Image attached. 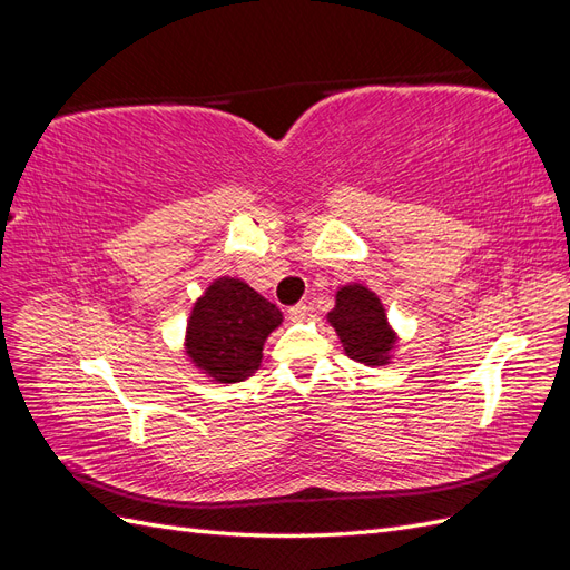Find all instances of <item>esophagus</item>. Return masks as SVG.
Listing matches in <instances>:
<instances>
[{
    "mask_svg": "<svg viewBox=\"0 0 570 570\" xmlns=\"http://www.w3.org/2000/svg\"><path fill=\"white\" fill-rule=\"evenodd\" d=\"M308 316V306L306 304H295V306H289L287 308V318L289 321H295V323H299V321H304Z\"/></svg>",
    "mask_w": 570,
    "mask_h": 570,
    "instance_id": "1",
    "label": "esophagus"
}]
</instances>
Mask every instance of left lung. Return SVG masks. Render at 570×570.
Wrapping results in <instances>:
<instances>
[{
  "instance_id": "obj_1",
  "label": "left lung",
  "mask_w": 570,
  "mask_h": 570,
  "mask_svg": "<svg viewBox=\"0 0 570 570\" xmlns=\"http://www.w3.org/2000/svg\"><path fill=\"white\" fill-rule=\"evenodd\" d=\"M344 354L366 366L390 364L396 333L390 327L385 306L366 285H344L335 295V308L327 314Z\"/></svg>"
}]
</instances>
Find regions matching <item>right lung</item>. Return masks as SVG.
Wrapping results in <instances>:
<instances>
[{
  "mask_svg": "<svg viewBox=\"0 0 570 570\" xmlns=\"http://www.w3.org/2000/svg\"><path fill=\"white\" fill-rule=\"evenodd\" d=\"M281 323L278 306L245 281L223 275L193 306L185 352L216 383H239L262 366L264 342Z\"/></svg>",
  "mask_w": 570,
  "mask_h": 570,
  "instance_id": "1",
  "label": "right lung"
}]
</instances>
